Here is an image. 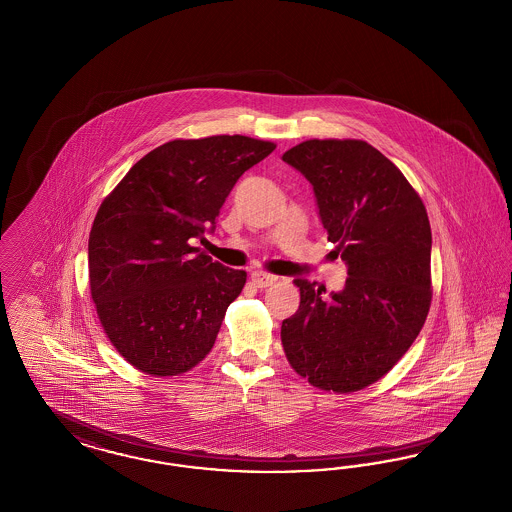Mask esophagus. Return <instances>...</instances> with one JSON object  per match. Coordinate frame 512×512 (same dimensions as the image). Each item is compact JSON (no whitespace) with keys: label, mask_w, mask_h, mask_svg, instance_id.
<instances>
[{"label":"esophagus","mask_w":512,"mask_h":512,"mask_svg":"<svg viewBox=\"0 0 512 512\" xmlns=\"http://www.w3.org/2000/svg\"><path fill=\"white\" fill-rule=\"evenodd\" d=\"M251 282L263 289V287H268V285L278 282V278L274 274H266V272H253L251 274Z\"/></svg>","instance_id":"1"}]
</instances>
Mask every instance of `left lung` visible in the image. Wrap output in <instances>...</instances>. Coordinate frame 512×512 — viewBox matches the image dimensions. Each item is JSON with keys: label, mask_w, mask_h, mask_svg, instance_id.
I'll return each instance as SVG.
<instances>
[{"label": "left lung", "mask_w": 512, "mask_h": 512, "mask_svg": "<svg viewBox=\"0 0 512 512\" xmlns=\"http://www.w3.org/2000/svg\"><path fill=\"white\" fill-rule=\"evenodd\" d=\"M318 200L329 242L348 265L342 291L295 280L299 310L283 319L289 365L314 388L352 393L388 374L431 306V227L403 172L363 140H306L283 153Z\"/></svg>", "instance_id": "obj_1"}]
</instances>
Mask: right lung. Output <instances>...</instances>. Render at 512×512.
I'll use <instances>...</instances> for the list:
<instances>
[{
    "instance_id": "right-lung-1",
    "label": "right lung",
    "mask_w": 512,
    "mask_h": 512,
    "mask_svg": "<svg viewBox=\"0 0 512 512\" xmlns=\"http://www.w3.org/2000/svg\"><path fill=\"white\" fill-rule=\"evenodd\" d=\"M274 149L240 134L168 141L104 198L90 229V295L109 342L138 371L177 376L212 350L247 274L193 242Z\"/></svg>"
}]
</instances>
